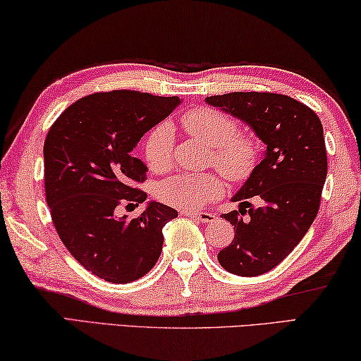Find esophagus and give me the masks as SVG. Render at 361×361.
Returning <instances> with one entry per match:
<instances>
[{
    "mask_svg": "<svg viewBox=\"0 0 361 361\" xmlns=\"http://www.w3.org/2000/svg\"><path fill=\"white\" fill-rule=\"evenodd\" d=\"M184 214V216H187V217H192V219H195V220H200V222H203V224H211V222H214V220L217 219V216L214 212H192V211H184L182 212Z\"/></svg>",
    "mask_w": 361,
    "mask_h": 361,
    "instance_id": "esophagus-1",
    "label": "esophagus"
}]
</instances>
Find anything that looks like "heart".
I'll list each match as a JSON object with an SVG mask.
<instances>
[{"instance_id":"heart-1","label":"heart","mask_w":361,"mask_h":361,"mask_svg":"<svg viewBox=\"0 0 361 361\" xmlns=\"http://www.w3.org/2000/svg\"><path fill=\"white\" fill-rule=\"evenodd\" d=\"M182 126L193 137L212 147V161L226 179L243 182L254 173L262 155L260 141L252 133L238 131V120L217 107L200 106L182 116ZM174 133L168 122L150 130L144 141L145 163L152 171H163L173 161ZM224 195L216 174H176L161 180L157 197L184 211H197Z\"/></svg>"}]
</instances>
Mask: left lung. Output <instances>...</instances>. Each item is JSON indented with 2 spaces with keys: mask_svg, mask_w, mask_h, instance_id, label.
Segmentation results:
<instances>
[{
  "mask_svg": "<svg viewBox=\"0 0 361 361\" xmlns=\"http://www.w3.org/2000/svg\"><path fill=\"white\" fill-rule=\"evenodd\" d=\"M206 101L244 120L267 144L263 160L233 201L239 211L224 214L235 239L219 252L231 274L254 277L277 267L312 225L326 179L322 122L311 107L287 94L231 92ZM256 197L257 208L248 200Z\"/></svg>",
  "mask_w": 361,
  "mask_h": 361,
  "instance_id": "8db88e82",
  "label": "left lung"
}]
</instances>
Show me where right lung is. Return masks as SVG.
Masks as SVG:
<instances>
[{
  "instance_id": "obj_1",
  "label": "right lung",
  "mask_w": 361,
  "mask_h": 361,
  "mask_svg": "<svg viewBox=\"0 0 361 361\" xmlns=\"http://www.w3.org/2000/svg\"><path fill=\"white\" fill-rule=\"evenodd\" d=\"M179 97L112 90L75 101L44 142V187L56 233L75 260L112 283L141 279L155 267L163 226L177 211L152 203L141 216L118 217L147 193L145 164L131 157L144 133L166 118Z\"/></svg>"
}]
</instances>
